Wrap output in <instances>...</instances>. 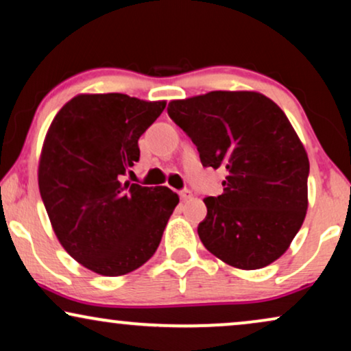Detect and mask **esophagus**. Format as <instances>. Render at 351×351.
<instances>
[{
  "label": "esophagus",
  "instance_id": "obj_1",
  "mask_svg": "<svg viewBox=\"0 0 351 351\" xmlns=\"http://www.w3.org/2000/svg\"><path fill=\"white\" fill-rule=\"evenodd\" d=\"M179 196H180L182 201H186V199H190L191 196H193V193H191L190 190H182V191H179Z\"/></svg>",
  "mask_w": 351,
  "mask_h": 351
}]
</instances>
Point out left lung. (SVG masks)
Listing matches in <instances>:
<instances>
[{
	"label": "left lung",
	"mask_w": 351,
	"mask_h": 351,
	"mask_svg": "<svg viewBox=\"0 0 351 351\" xmlns=\"http://www.w3.org/2000/svg\"><path fill=\"white\" fill-rule=\"evenodd\" d=\"M203 166L223 169V193L204 198L201 243L239 270L270 265L289 249L308 209L310 162L285 112L256 90H210L171 100Z\"/></svg>",
	"instance_id": "8db88e82"
}]
</instances>
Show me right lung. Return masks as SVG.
Wrapping results in <instances>:
<instances>
[{
    "label": "right lung",
    "mask_w": 351,
    "mask_h": 351,
    "mask_svg": "<svg viewBox=\"0 0 351 351\" xmlns=\"http://www.w3.org/2000/svg\"><path fill=\"white\" fill-rule=\"evenodd\" d=\"M166 100L78 94L43 142L38 185L52 230L76 262L102 276L142 267L160 246L179 196L167 186L123 182L138 161V137Z\"/></svg>",
    "instance_id": "right-lung-1"
}]
</instances>
